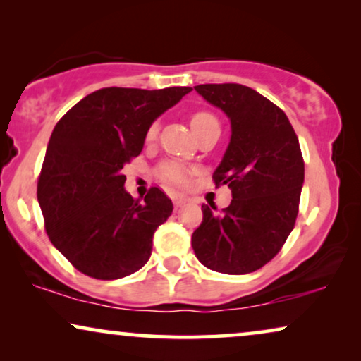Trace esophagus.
<instances>
[{"mask_svg": "<svg viewBox=\"0 0 361 361\" xmlns=\"http://www.w3.org/2000/svg\"><path fill=\"white\" fill-rule=\"evenodd\" d=\"M172 202H174V207H182L185 204V197L182 194H174L172 195Z\"/></svg>", "mask_w": 361, "mask_h": 361, "instance_id": "obj_1", "label": "esophagus"}]
</instances>
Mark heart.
<instances>
[{"label":"heart","mask_w":361,"mask_h":361,"mask_svg":"<svg viewBox=\"0 0 361 361\" xmlns=\"http://www.w3.org/2000/svg\"><path fill=\"white\" fill-rule=\"evenodd\" d=\"M219 125L216 118L209 111H197L190 118V126L192 131L199 133L209 126ZM157 136V123L149 126V130L146 133V140L152 141ZM157 176L161 177L164 182H169V184L174 185H185L189 182V171L185 169L182 164H177V162H164L161 164L159 169H157Z\"/></svg>","instance_id":"obj_1"}]
</instances>
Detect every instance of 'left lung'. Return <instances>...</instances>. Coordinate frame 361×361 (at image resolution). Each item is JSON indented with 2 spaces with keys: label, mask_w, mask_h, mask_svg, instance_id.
I'll list each match as a JSON object with an SVG mask.
<instances>
[{
  "label": "left lung",
  "mask_w": 361,
  "mask_h": 361,
  "mask_svg": "<svg viewBox=\"0 0 361 361\" xmlns=\"http://www.w3.org/2000/svg\"><path fill=\"white\" fill-rule=\"evenodd\" d=\"M194 88L230 120L231 137L214 180L228 185L233 199L221 212L202 205L204 220L192 235V248L216 273H253L279 253L298 219L304 184L299 140L286 113L253 88Z\"/></svg>",
  "instance_id": "obj_1"
}]
</instances>
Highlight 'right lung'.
Segmentation results:
<instances>
[{"mask_svg": "<svg viewBox=\"0 0 361 361\" xmlns=\"http://www.w3.org/2000/svg\"><path fill=\"white\" fill-rule=\"evenodd\" d=\"M190 90L102 88L54 128L37 200L49 240L80 273L120 279L147 263L152 236L171 216L172 202L157 187L145 202L133 199L121 169L140 156L152 121Z\"/></svg>", "mask_w": 361, "mask_h": 361, "instance_id": "right-lung-1", "label": "right lung"}]
</instances>
